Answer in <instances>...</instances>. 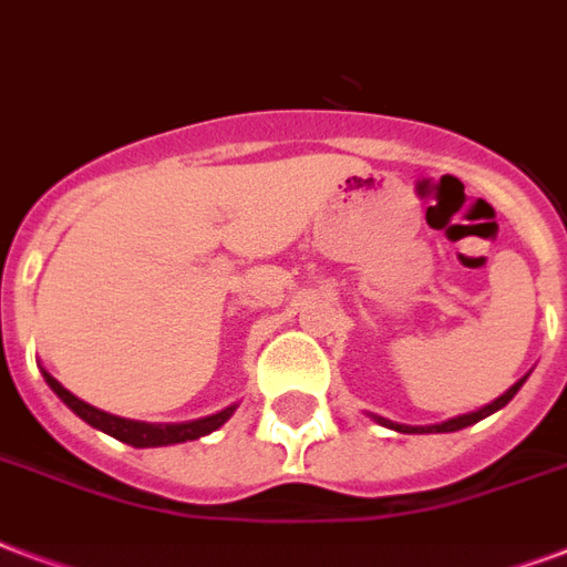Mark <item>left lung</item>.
<instances>
[{
    "instance_id": "obj_1",
    "label": "left lung",
    "mask_w": 567,
    "mask_h": 567,
    "mask_svg": "<svg viewBox=\"0 0 567 567\" xmlns=\"http://www.w3.org/2000/svg\"><path fill=\"white\" fill-rule=\"evenodd\" d=\"M529 378V374H526ZM526 378H520L514 386H508L499 395V399H494L491 404H485V408L473 410V413H464V416H455V419H446V422H440V425H401V422H392V419H383V416H371L378 425L389 427V431H399V434H449V431H461V427L466 425H475V422H482L485 416H491V413H496V410H503L508 401L517 395V389L524 386Z\"/></svg>"
}]
</instances>
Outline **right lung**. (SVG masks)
I'll use <instances>...</instances> for the list:
<instances>
[{
    "mask_svg": "<svg viewBox=\"0 0 567 567\" xmlns=\"http://www.w3.org/2000/svg\"><path fill=\"white\" fill-rule=\"evenodd\" d=\"M41 374L43 380H47V386L53 389L55 395H59V399H62L64 404H68V408L82 419V422H89V425L103 431V434H110V437L121 440V443H127V446H136V449L175 446V443L207 437L210 431H216L219 425H226L228 419H231V413L237 410V404H231V408L219 410V413H214V416L193 419V422H140V419L112 416V413H106V410L92 408L89 401L76 399L71 389H64L47 369H41Z\"/></svg>",
    "mask_w": 567,
    "mask_h": 567,
    "instance_id": "obj_1",
    "label": "right lung"
}]
</instances>
